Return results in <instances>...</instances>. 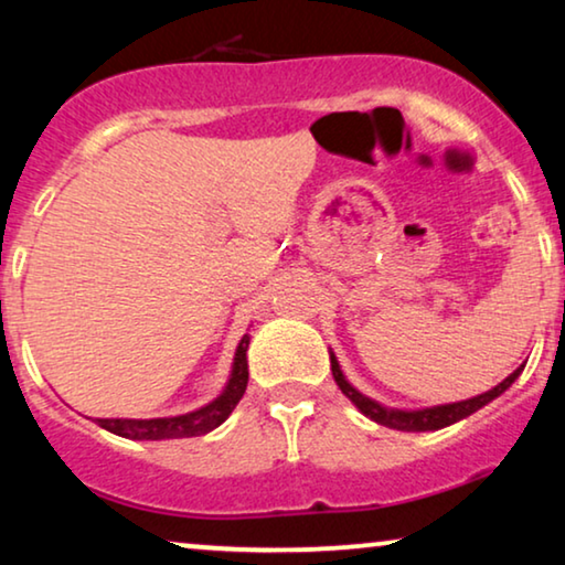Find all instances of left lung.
I'll use <instances>...</instances> for the list:
<instances>
[{"label":"left lung","mask_w":565,"mask_h":565,"mask_svg":"<svg viewBox=\"0 0 565 565\" xmlns=\"http://www.w3.org/2000/svg\"><path fill=\"white\" fill-rule=\"evenodd\" d=\"M329 358H331V375H334L339 391H342L344 396L367 416V419L383 424V427L398 429V431H435V429L450 427V424L466 419V416H470V414H476L478 408H483L489 401L499 398L501 393H504L524 370V365L516 367L512 375L504 377V381L497 385V388L486 391V393H481V396L458 401V404H443V406H431V408H416V412H401V408H388V406L377 404V401H373V398L362 396V393L344 377L342 367H339V362L334 358V352H329Z\"/></svg>","instance_id":"left-lung-1"}]
</instances>
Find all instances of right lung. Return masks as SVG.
<instances>
[{
	"instance_id": "right-lung-1",
	"label": "right lung",
	"mask_w": 565,
	"mask_h": 565,
	"mask_svg": "<svg viewBox=\"0 0 565 565\" xmlns=\"http://www.w3.org/2000/svg\"><path fill=\"white\" fill-rule=\"evenodd\" d=\"M246 350H249V334L242 337L236 347L234 365L226 388L211 404L198 408V412L180 416H161V419H97V424L113 435L126 439H180V437H200L221 427L242 401L246 383H249V365H246Z\"/></svg>"
}]
</instances>
